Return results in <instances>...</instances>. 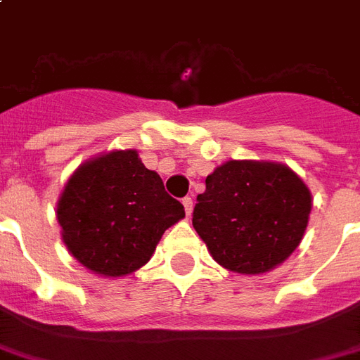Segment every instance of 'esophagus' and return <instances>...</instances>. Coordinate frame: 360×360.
<instances>
[{"label": "esophagus", "instance_id": "obj_1", "mask_svg": "<svg viewBox=\"0 0 360 360\" xmlns=\"http://www.w3.org/2000/svg\"><path fill=\"white\" fill-rule=\"evenodd\" d=\"M183 206H185V214L191 215L193 214V198H183Z\"/></svg>", "mask_w": 360, "mask_h": 360}]
</instances>
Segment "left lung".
I'll return each mask as SVG.
<instances>
[{
	"mask_svg": "<svg viewBox=\"0 0 360 360\" xmlns=\"http://www.w3.org/2000/svg\"><path fill=\"white\" fill-rule=\"evenodd\" d=\"M193 227L221 267L263 275L300 246L313 207L303 179L281 162L229 160L206 177Z\"/></svg>",
	"mask_w": 360,
	"mask_h": 360,
	"instance_id": "8db88e82",
	"label": "left lung"
}]
</instances>
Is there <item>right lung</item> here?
Listing matches in <instances>:
<instances>
[{"mask_svg": "<svg viewBox=\"0 0 360 360\" xmlns=\"http://www.w3.org/2000/svg\"><path fill=\"white\" fill-rule=\"evenodd\" d=\"M183 217V204L166 193L135 148L85 160L57 202L66 250L105 278L131 275L148 263L166 229Z\"/></svg>", "mask_w": 360, "mask_h": 360, "instance_id": "1", "label": "right lung"}]
</instances>
